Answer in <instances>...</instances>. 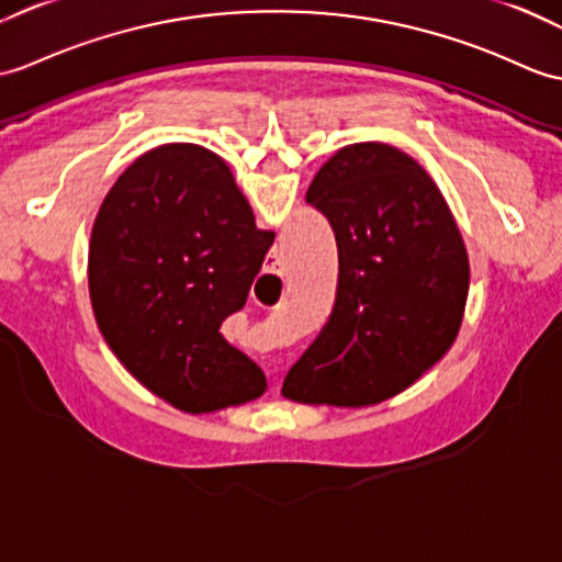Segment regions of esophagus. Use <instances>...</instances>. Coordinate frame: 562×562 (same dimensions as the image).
<instances>
[{"label":"esophagus","instance_id":"obj_1","mask_svg":"<svg viewBox=\"0 0 562 562\" xmlns=\"http://www.w3.org/2000/svg\"><path fill=\"white\" fill-rule=\"evenodd\" d=\"M282 276H280V258L278 254L270 256V263L266 266V276L260 278V284H272V282H280Z\"/></svg>","mask_w":562,"mask_h":562}]
</instances>
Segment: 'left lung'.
I'll return each instance as SVG.
<instances>
[{"label": "left lung", "mask_w": 562, "mask_h": 562, "mask_svg": "<svg viewBox=\"0 0 562 562\" xmlns=\"http://www.w3.org/2000/svg\"><path fill=\"white\" fill-rule=\"evenodd\" d=\"M306 203L330 222L340 278L330 321L282 395L337 407L393 397L460 333L469 258L458 222L426 169L385 143L335 153Z\"/></svg>", "instance_id": "left-lung-1"}]
</instances>
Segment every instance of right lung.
Segmentation results:
<instances>
[{
	"mask_svg": "<svg viewBox=\"0 0 562 562\" xmlns=\"http://www.w3.org/2000/svg\"><path fill=\"white\" fill-rule=\"evenodd\" d=\"M276 241L229 167L167 143L126 169L90 234L88 284L100 333L172 407L201 414L263 395L266 375L220 333L244 308Z\"/></svg>",
	"mask_w": 562,
	"mask_h": 562,
	"instance_id": "obj_1",
	"label": "right lung"
}]
</instances>
